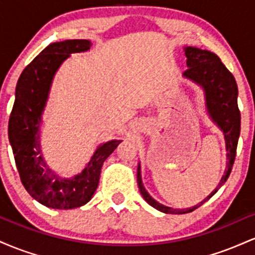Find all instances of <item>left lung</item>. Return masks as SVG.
<instances>
[{
    "label": "left lung",
    "instance_id": "obj_1",
    "mask_svg": "<svg viewBox=\"0 0 255 255\" xmlns=\"http://www.w3.org/2000/svg\"><path fill=\"white\" fill-rule=\"evenodd\" d=\"M183 50L187 57V67H188V69L183 73V77L203 89L206 111L213 124L223 131L225 150L228 153L224 175L222 176L215 191L211 192V194L205 198L200 204L182 210L172 209V207L159 204L148 194L142 184L140 163L137 164V186H139V191L142 198L145 199L146 203L158 211L171 213V215H182V213L194 211L205 201L209 200L212 195H215L218 189L223 186L233 169L240 136V128H241V115H240L238 107L239 91L233 74L222 63L221 58L211 51L203 50L195 46H184Z\"/></svg>",
    "mask_w": 255,
    "mask_h": 255
}]
</instances>
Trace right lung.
I'll return each mask as SVG.
<instances>
[{"label":"right lung","mask_w":255,"mask_h":255,"mask_svg":"<svg viewBox=\"0 0 255 255\" xmlns=\"http://www.w3.org/2000/svg\"><path fill=\"white\" fill-rule=\"evenodd\" d=\"M87 39L51 43L22 71L15 89L9 118V142L25 189L38 203L50 209L69 210L87 204L99 183L104 160L122 140H110L93 152L83 171L61 177L46 164L40 147V126L55 74L72 54L90 50Z\"/></svg>","instance_id":"1"}]
</instances>
